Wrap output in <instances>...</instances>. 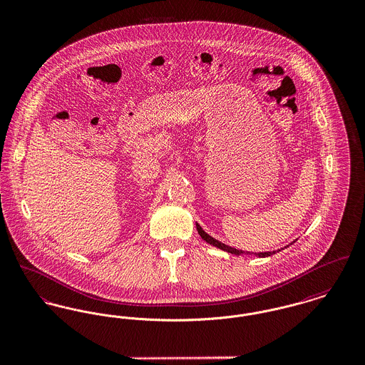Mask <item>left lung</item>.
Listing matches in <instances>:
<instances>
[{
    "mask_svg": "<svg viewBox=\"0 0 365 365\" xmlns=\"http://www.w3.org/2000/svg\"><path fill=\"white\" fill-rule=\"evenodd\" d=\"M197 232H198V235L201 236V239L202 240H205L208 245H211V246H214V247H218V249H221V250H224L226 252H230V254H235V255H243V254H247V255H254V257H258V258H265V257H269V255H274L275 252H281L283 250V247L279 249V250H274V252H243V250H239V249H235V247H230V246H227V245H225L222 242H220V240H217V239H214L212 236H210L200 225L196 222ZM294 242H292L290 245H293ZM289 245V246H290ZM287 247V246H286Z\"/></svg>",
    "mask_w": 365,
    "mask_h": 365,
    "instance_id": "1",
    "label": "left lung"
}]
</instances>
